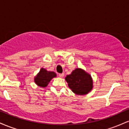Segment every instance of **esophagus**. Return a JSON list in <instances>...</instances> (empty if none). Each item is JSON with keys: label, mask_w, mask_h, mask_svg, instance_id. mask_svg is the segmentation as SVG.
I'll return each mask as SVG.
<instances>
[{"label": "esophagus", "mask_w": 129, "mask_h": 129, "mask_svg": "<svg viewBox=\"0 0 129 129\" xmlns=\"http://www.w3.org/2000/svg\"><path fill=\"white\" fill-rule=\"evenodd\" d=\"M59 76L60 78H63V77L64 76V73H60V74H59Z\"/></svg>", "instance_id": "1"}]
</instances>
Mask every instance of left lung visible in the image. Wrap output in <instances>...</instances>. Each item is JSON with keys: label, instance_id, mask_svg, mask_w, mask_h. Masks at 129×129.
I'll return each instance as SVG.
<instances>
[{"label": "left lung", "instance_id": "left-lung-1", "mask_svg": "<svg viewBox=\"0 0 129 129\" xmlns=\"http://www.w3.org/2000/svg\"><path fill=\"white\" fill-rule=\"evenodd\" d=\"M65 79L69 88L77 95L88 94L93 87L91 75L80 68L72 71L70 75H67Z\"/></svg>", "mask_w": 129, "mask_h": 129}]
</instances>
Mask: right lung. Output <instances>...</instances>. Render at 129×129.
<instances>
[{"instance_id":"1","label":"right lung","mask_w":129,"mask_h":129,"mask_svg":"<svg viewBox=\"0 0 129 129\" xmlns=\"http://www.w3.org/2000/svg\"><path fill=\"white\" fill-rule=\"evenodd\" d=\"M55 77H56V74L54 72L47 71L46 69L42 68L35 77L34 81L37 85L44 88L47 87L50 81Z\"/></svg>"}]
</instances>
